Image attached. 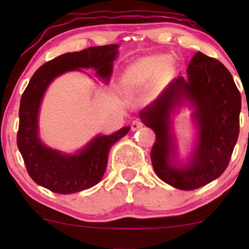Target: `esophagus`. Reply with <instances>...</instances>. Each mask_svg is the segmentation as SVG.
Returning <instances> with one entry per match:
<instances>
[{"label": "esophagus", "instance_id": "34e87169", "mask_svg": "<svg viewBox=\"0 0 249 249\" xmlns=\"http://www.w3.org/2000/svg\"><path fill=\"white\" fill-rule=\"evenodd\" d=\"M142 125H144V124H142V121L141 120V119H136V120L132 121L131 129L132 130H138V129L142 128Z\"/></svg>", "mask_w": 249, "mask_h": 249}]
</instances>
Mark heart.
<instances>
[{
	"label": "heart",
	"mask_w": 249,
	"mask_h": 249,
	"mask_svg": "<svg viewBox=\"0 0 249 249\" xmlns=\"http://www.w3.org/2000/svg\"><path fill=\"white\" fill-rule=\"evenodd\" d=\"M163 62L162 57H151V59H144L138 61L137 63L132 64L130 69L127 72L128 79H132V78L139 76V74L146 73V72H152L155 69L161 66Z\"/></svg>",
	"instance_id": "b5f03b06"
}]
</instances>
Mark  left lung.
<instances>
[{"mask_svg": "<svg viewBox=\"0 0 249 249\" xmlns=\"http://www.w3.org/2000/svg\"><path fill=\"white\" fill-rule=\"evenodd\" d=\"M187 74V79L178 77L173 80L141 112V119L155 132L151 160L159 178L177 189L194 190L226 171L239 136L241 96L229 70L205 54L194 55ZM185 100L196 107L200 136L193 159L186 167L178 168L171 163L174 150L169 113Z\"/></svg>", "mask_w": 249, "mask_h": 249, "instance_id": "1", "label": "left lung"}]
</instances>
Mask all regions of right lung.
Returning a JSON list of instances; mask_svg holds the SVG:
<instances>
[{
    "instance_id": "1",
    "label": "right lung",
    "mask_w": 249,
    "mask_h": 249,
    "mask_svg": "<svg viewBox=\"0 0 249 249\" xmlns=\"http://www.w3.org/2000/svg\"><path fill=\"white\" fill-rule=\"evenodd\" d=\"M117 49L118 45L113 44L62 54L43 64L33 74L20 101L17 145L27 172L37 185L53 193L68 195L90 188L103 178L108 152L130 128L124 127L110 136H97L78 154L63 155L46 147L39 141L37 117L44 91L59 74L78 68L93 67L98 76L107 81Z\"/></svg>"
}]
</instances>
